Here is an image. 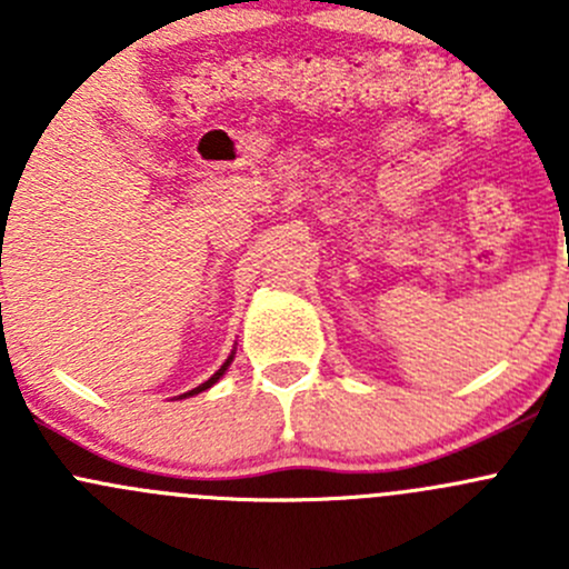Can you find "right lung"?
I'll use <instances>...</instances> for the list:
<instances>
[{"instance_id":"obj_1","label":"right lung","mask_w":569,"mask_h":569,"mask_svg":"<svg viewBox=\"0 0 569 569\" xmlns=\"http://www.w3.org/2000/svg\"><path fill=\"white\" fill-rule=\"evenodd\" d=\"M233 355H237V349H233V352H231V355H228V360H226V363H222V366H220V369H217V371H214V375H211V377H209V380H206V382H200V386H198V388H192V391L181 393V396H178V399H187V396H194V393H200V391H209V388H211V386H214V382H220V380H222V375H226V371H228V366H231V363H233Z\"/></svg>"}]
</instances>
